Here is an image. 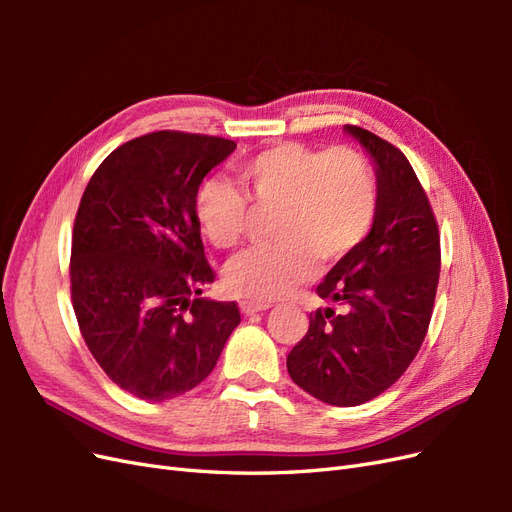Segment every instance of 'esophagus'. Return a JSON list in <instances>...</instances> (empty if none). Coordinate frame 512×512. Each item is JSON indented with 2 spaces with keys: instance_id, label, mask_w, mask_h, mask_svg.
I'll return each instance as SVG.
<instances>
[{
  "instance_id": "esophagus-1",
  "label": "esophagus",
  "mask_w": 512,
  "mask_h": 512,
  "mask_svg": "<svg viewBox=\"0 0 512 512\" xmlns=\"http://www.w3.org/2000/svg\"><path fill=\"white\" fill-rule=\"evenodd\" d=\"M239 307H241V312L245 316H252V314H258V312H267V309H269V305L254 303V301H241Z\"/></svg>"
}]
</instances>
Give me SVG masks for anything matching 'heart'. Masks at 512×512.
Returning a JSON list of instances; mask_svg holds the SVG:
<instances>
[{
  "label": "heart",
  "instance_id": "1",
  "mask_svg": "<svg viewBox=\"0 0 512 512\" xmlns=\"http://www.w3.org/2000/svg\"><path fill=\"white\" fill-rule=\"evenodd\" d=\"M241 190L260 213H273L269 237L232 258L226 288L254 303H273L314 275L316 260L331 265L352 254L374 226L378 181L350 147L314 149L280 143L243 162ZM226 179L211 177L194 196L200 230L215 247L237 245L250 226L247 201Z\"/></svg>",
  "mask_w": 512,
  "mask_h": 512
}]
</instances>
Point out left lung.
I'll list each match as a JSON object with an SVG mask.
<instances>
[{"instance_id":"8db88e82","label":"left lung","mask_w":512,"mask_h":512,"mask_svg":"<svg viewBox=\"0 0 512 512\" xmlns=\"http://www.w3.org/2000/svg\"><path fill=\"white\" fill-rule=\"evenodd\" d=\"M344 132L374 164L378 213L365 241L316 288L342 309L309 314L286 367L294 384L324 404L361 406L395 384L423 344L438 290L440 235L404 153L363 128Z\"/></svg>"}]
</instances>
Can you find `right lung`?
Instances as JSON below:
<instances>
[{
	"mask_svg": "<svg viewBox=\"0 0 512 512\" xmlns=\"http://www.w3.org/2000/svg\"><path fill=\"white\" fill-rule=\"evenodd\" d=\"M237 145L151 132L89 179L72 232V305L89 352L119 389L173 399L203 382L241 322L235 301L194 299L213 282L194 196Z\"/></svg>",
	"mask_w": 512,
	"mask_h": 512,
	"instance_id": "1",
	"label": "right lung"
}]
</instances>
